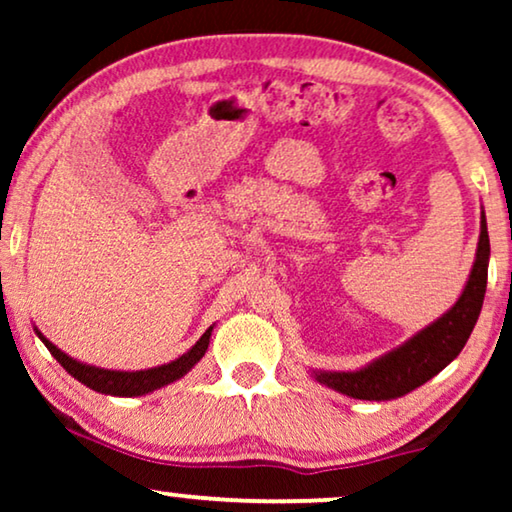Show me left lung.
I'll use <instances>...</instances> for the list:
<instances>
[{"mask_svg":"<svg viewBox=\"0 0 512 512\" xmlns=\"http://www.w3.org/2000/svg\"><path fill=\"white\" fill-rule=\"evenodd\" d=\"M487 263H489V235L487 221L482 214L480 242L475 263L468 277L466 289L450 312L443 314L422 333L405 342L394 352L377 359L356 373H317V380L340 394L361 401H391L422 387L433 375H438L447 363L454 361L464 349L475 321L480 317L482 300L487 291Z\"/></svg>","mask_w":512,"mask_h":512,"instance_id":"8db88e82","label":"left lung"}]
</instances>
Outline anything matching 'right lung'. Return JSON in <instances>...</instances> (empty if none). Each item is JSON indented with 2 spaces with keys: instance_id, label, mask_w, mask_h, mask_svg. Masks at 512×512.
<instances>
[{
  "instance_id": "1",
  "label": "right lung",
  "mask_w": 512,
  "mask_h": 512,
  "mask_svg": "<svg viewBox=\"0 0 512 512\" xmlns=\"http://www.w3.org/2000/svg\"><path fill=\"white\" fill-rule=\"evenodd\" d=\"M37 335L41 338V342L48 347V352L58 359L60 366L65 368L67 373L74 377V380L86 384V387L100 391V394H111V396H144L153 389H160V387H165V384L184 377L188 370H191L195 363L205 356L212 328H207L205 335H202V338L195 342V345L188 349L184 356H179L177 361L167 363V366L137 370V373H121V370H104V368L86 366V363L74 361L72 356L60 352V349L55 347L51 340H46L39 331H37Z\"/></svg>"
}]
</instances>
